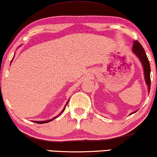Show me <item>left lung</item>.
Instances as JSON below:
<instances>
[{
  "label": "left lung",
  "instance_id": "8db88e82",
  "mask_svg": "<svg viewBox=\"0 0 157 157\" xmlns=\"http://www.w3.org/2000/svg\"><path fill=\"white\" fill-rule=\"evenodd\" d=\"M132 51L134 54L138 57L140 61L141 62L142 64H143V70H144V76H145V81L146 83L147 86H148V92H150L151 89V67H150V63H149V61L148 57H147L146 53L145 52V50L143 48V46L141 45V44L139 42L134 41L133 47H132ZM137 111L132 112V114L134 113ZM131 114V115H132Z\"/></svg>",
  "mask_w": 157,
  "mask_h": 157
}]
</instances>
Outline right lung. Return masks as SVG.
Instances as JSON below:
<instances>
[{"instance_id":"obj_1","label":"right lung","mask_w":157,"mask_h":157,"mask_svg":"<svg viewBox=\"0 0 157 157\" xmlns=\"http://www.w3.org/2000/svg\"><path fill=\"white\" fill-rule=\"evenodd\" d=\"M68 101H67V104H66V105H67V104ZM66 105H65V106H64V108L63 109V110H62V112H61V113H60V114H59V115H61V114H62V112H64V109H65V107H66ZM59 115H58V116H59ZM58 116H56V117H53V118H52V119H51V120H48V121H34V123H39V124H42V123H48V122H51V121H53V120H54L55 118H56V117H58Z\"/></svg>"}]
</instances>
